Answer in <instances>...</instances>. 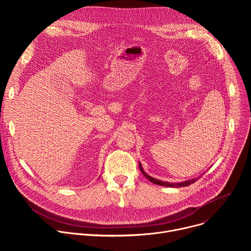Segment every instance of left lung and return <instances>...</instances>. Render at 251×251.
I'll return each instance as SVG.
<instances>
[{
    "label": "left lung",
    "instance_id": "8db88e82",
    "mask_svg": "<svg viewBox=\"0 0 251 251\" xmlns=\"http://www.w3.org/2000/svg\"><path fill=\"white\" fill-rule=\"evenodd\" d=\"M139 167H140V170L142 172V174L145 176V177H147L148 180L150 182H152L153 184H156V185H160V186H163V187H170V188H181V187H187V186H190L192 184H194L195 182L198 181V178L200 177H194L192 178V180H188V181H185V182H181V183H168V182H162L160 180H157V178L155 177H152L150 176L144 170H143L142 166H141V163H139Z\"/></svg>",
    "mask_w": 251,
    "mask_h": 251
}]
</instances>
